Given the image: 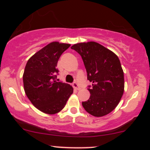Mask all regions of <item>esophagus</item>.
Masks as SVG:
<instances>
[{"label": "esophagus", "mask_w": 150, "mask_h": 150, "mask_svg": "<svg viewBox=\"0 0 150 150\" xmlns=\"http://www.w3.org/2000/svg\"><path fill=\"white\" fill-rule=\"evenodd\" d=\"M73 88L75 89H76V90H79V89H80V87H79L78 84H77V82H74V83L73 84Z\"/></svg>", "instance_id": "1"}]
</instances>
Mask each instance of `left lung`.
<instances>
[{
	"label": "left lung",
	"instance_id": "1",
	"mask_svg": "<svg viewBox=\"0 0 150 150\" xmlns=\"http://www.w3.org/2000/svg\"><path fill=\"white\" fill-rule=\"evenodd\" d=\"M71 49L82 58L87 70L90 97L82 103L87 112L104 116L116 107L124 92V75L119 58L114 53L94 42L74 44Z\"/></svg>",
	"mask_w": 150,
	"mask_h": 150
}]
</instances>
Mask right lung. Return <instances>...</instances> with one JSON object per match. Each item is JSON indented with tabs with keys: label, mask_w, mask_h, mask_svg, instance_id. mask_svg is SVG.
Instances as JSON below:
<instances>
[{
	"label": "right lung",
	"mask_w": 150,
	"mask_h": 150,
	"mask_svg": "<svg viewBox=\"0 0 150 150\" xmlns=\"http://www.w3.org/2000/svg\"><path fill=\"white\" fill-rule=\"evenodd\" d=\"M70 44L51 42L31 57L23 74L27 97L37 109L48 114L61 111L73 92L69 84L57 82L60 56Z\"/></svg>",
	"instance_id": "right-lung-1"
}]
</instances>
